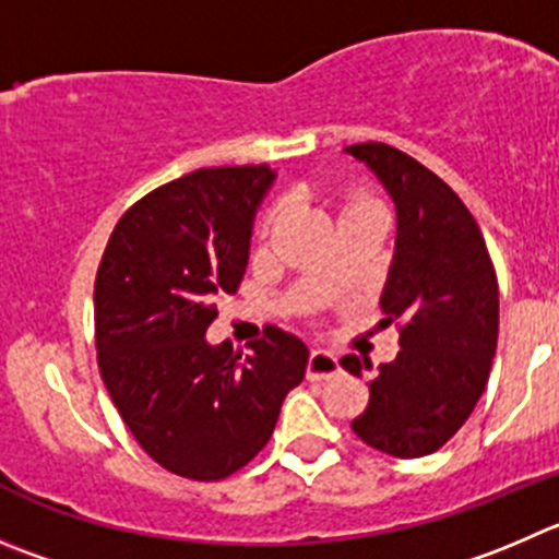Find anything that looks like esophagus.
Masks as SVG:
<instances>
[{
  "mask_svg": "<svg viewBox=\"0 0 559 559\" xmlns=\"http://www.w3.org/2000/svg\"><path fill=\"white\" fill-rule=\"evenodd\" d=\"M334 373H340V359L332 354V350L316 348L307 359V379L310 381H323L332 379Z\"/></svg>",
  "mask_w": 559,
  "mask_h": 559,
  "instance_id": "obj_1",
  "label": "esophagus"
}]
</instances>
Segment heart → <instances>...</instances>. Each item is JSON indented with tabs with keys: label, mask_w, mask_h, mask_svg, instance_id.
<instances>
[{
	"label": "heart",
	"mask_w": 559,
	"mask_h": 559,
	"mask_svg": "<svg viewBox=\"0 0 559 559\" xmlns=\"http://www.w3.org/2000/svg\"><path fill=\"white\" fill-rule=\"evenodd\" d=\"M359 205H373V200H370V197H350L348 203H345V211H348V209H359ZM280 214H283V205H274V209H271L269 214H265L263 225H260V233H263V236H269L271 227H274L276 219H280Z\"/></svg>",
	"instance_id": "1"
}]
</instances>
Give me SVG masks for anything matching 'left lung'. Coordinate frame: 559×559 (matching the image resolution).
Wrapping results in <instances>:
<instances>
[{
    "instance_id": "left-lung-1",
    "label": "left lung",
    "mask_w": 559,
    "mask_h": 559,
    "mask_svg": "<svg viewBox=\"0 0 559 559\" xmlns=\"http://www.w3.org/2000/svg\"><path fill=\"white\" fill-rule=\"evenodd\" d=\"M384 183L397 211L384 321H401V350L379 365L370 401L350 423L370 448L419 459L448 444L486 390L499 334V285L486 238L461 197L417 158L384 142L345 147ZM343 368L370 370L348 354Z\"/></svg>"
}]
</instances>
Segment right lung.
Listing matches in <instances>:
<instances>
[{
    "label": "right lung",
    "instance_id": "obj_1",
    "mask_svg": "<svg viewBox=\"0 0 559 559\" xmlns=\"http://www.w3.org/2000/svg\"><path fill=\"white\" fill-rule=\"evenodd\" d=\"M265 164L194 169L136 200L111 230L95 274L98 370L140 448L189 480H222L274 433L301 384L307 345L271 326L241 356L205 332L236 294Z\"/></svg>",
    "mask_w": 559,
    "mask_h": 559
}]
</instances>
